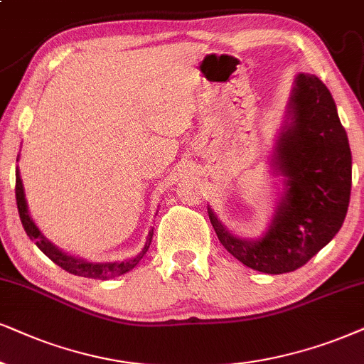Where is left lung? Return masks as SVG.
Wrapping results in <instances>:
<instances>
[{
    "instance_id": "left-lung-1",
    "label": "left lung",
    "mask_w": 364,
    "mask_h": 364,
    "mask_svg": "<svg viewBox=\"0 0 364 364\" xmlns=\"http://www.w3.org/2000/svg\"><path fill=\"white\" fill-rule=\"evenodd\" d=\"M272 166L285 191L265 235L238 238L208 211L216 237L243 265L264 274L292 272L333 240L351 195V149L333 95L316 75L299 73Z\"/></svg>"
}]
</instances>
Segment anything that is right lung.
<instances>
[{"mask_svg": "<svg viewBox=\"0 0 364 364\" xmlns=\"http://www.w3.org/2000/svg\"><path fill=\"white\" fill-rule=\"evenodd\" d=\"M16 205H18V213H20V220L23 223V228H25L26 235H28L31 240L36 243V247L43 252L45 255L48 257L50 260L55 262L58 267H62L63 270H67L68 274L73 275H80V277H89V279H100V280H107V279H114L119 277V275L129 272L134 267L139 264V260L144 257L146 252L151 245V240H153V230L149 232L148 240H146V245L142 250L132 259L124 260V262H109V264H94V262H87L82 259H77V257H72L62 252L60 248L53 245L52 242L47 240L41 232L36 227L33 220L28 213V206H26V200H25V191H23V183L20 178V169L16 168Z\"/></svg>", "mask_w": 364, "mask_h": 364, "instance_id": "add662e5", "label": "right lung"}]
</instances>
